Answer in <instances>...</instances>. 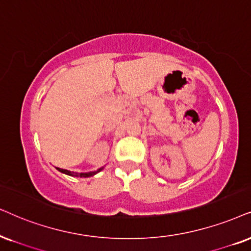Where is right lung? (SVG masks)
I'll list each match as a JSON object with an SVG mask.
<instances>
[{"mask_svg": "<svg viewBox=\"0 0 251 251\" xmlns=\"http://www.w3.org/2000/svg\"><path fill=\"white\" fill-rule=\"evenodd\" d=\"M104 167H100V169L97 170H94V171H89V173H74V171H69V170H66V169H61V168H56L60 173L62 174H66V175H69V176H73V177H90V176H94L96 175L97 173H100V170H103Z\"/></svg>", "mask_w": 251, "mask_h": 251, "instance_id": "right-lung-1", "label": "right lung"}]
</instances>
